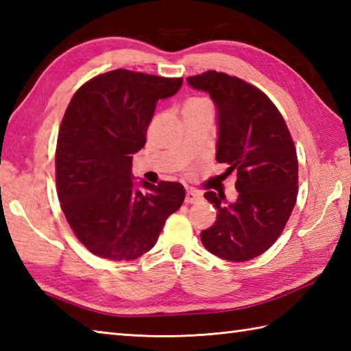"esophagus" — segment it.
Masks as SVG:
<instances>
[{"mask_svg": "<svg viewBox=\"0 0 351 351\" xmlns=\"http://www.w3.org/2000/svg\"><path fill=\"white\" fill-rule=\"evenodd\" d=\"M200 199H202V195L197 190L190 189L185 193V204H196Z\"/></svg>", "mask_w": 351, "mask_h": 351, "instance_id": "34e87169", "label": "esophagus"}]
</instances>
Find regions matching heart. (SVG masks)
Returning <instances> with one entry per match:
<instances>
[{
    "instance_id": "obj_1",
    "label": "heart",
    "mask_w": 351,
    "mask_h": 351,
    "mask_svg": "<svg viewBox=\"0 0 351 351\" xmlns=\"http://www.w3.org/2000/svg\"><path fill=\"white\" fill-rule=\"evenodd\" d=\"M204 102H208L206 99H200V98H197V99H191L189 104H204Z\"/></svg>"
}]
</instances>
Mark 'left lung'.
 <instances>
[{
  "label": "left lung",
  "instance_id": "8db88e82",
  "mask_svg": "<svg viewBox=\"0 0 351 351\" xmlns=\"http://www.w3.org/2000/svg\"><path fill=\"white\" fill-rule=\"evenodd\" d=\"M210 93L217 107L219 138L215 160L237 171L234 204L206 191L217 220L200 240L213 255L244 263L263 255L280 237L299 191V161L280 111L258 87L217 71L187 78Z\"/></svg>",
  "mask_w": 351,
  "mask_h": 351
}]
</instances>
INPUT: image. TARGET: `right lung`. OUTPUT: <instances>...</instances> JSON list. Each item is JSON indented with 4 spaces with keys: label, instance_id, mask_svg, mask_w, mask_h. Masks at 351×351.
<instances>
[{
    "label": "right lung",
    "instance_id": "add662e5",
    "mask_svg": "<svg viewBox=\"0 0 351 351\" xmlns=\"http://www.w3.org/2000/svg\"><path fill=\"white\" fill-rule=\"evenodd\" d=\"M182 78L116 69L88 80L72 96L56 149L57 195L73 234L93 255L132 261L151 250L167 217L181 208L180 182L132 181V154L146 143L158 99Z\"/></svg>",
    "mask_w": 351,
    "mask_h": 351
}]
</instances>
